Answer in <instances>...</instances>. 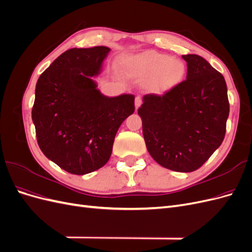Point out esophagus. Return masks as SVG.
Masks as SVG:
<instances>
[{
    "instance_id": "34e87169",
    "label": "esophagus",
    "mask_w": 252,
    "mask_h": 252,
    "mask_svg": "<svg viewBox=\"0 0 252 252\" xmlns=\"http://www.w3.org/2000/svg\"><path fill=\"white\" fill-rule=\"evenodd\" d=\"M141 104H142L141 96H136L135 97V109H138L140 106H141Z\"/></svg>"
}]
</instances>
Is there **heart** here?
Returning a JSON list of instances; mask_svg holds the SVG:
<instances>
[{
	"label": "heart",
	"mask_w": 252,
	"mask_h": 252,
	"mask_svg": "<svg viewBox=\"0 0 252 252\" xmlns=\"http://www.w3.org/2000/svg\"><path fill=\"white\" fill-rule=\"evenodd\" d=\"M124 67L128 75L144 81L145 88L158 94L177 86L186 73V66L182 60L154 50L127 58Z\"/></svg>",
	"instance_id": "obj_1"
}]
</instances>
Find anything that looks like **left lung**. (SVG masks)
<instances>
[{
    "mask_svg": "<svg viewBox=\"0 0 252 252\" xmlns=\"http://www.w3.org/2000/svg\"><path fill=\"white\" fill-rule=\"evenodd\" d=\"M187 62L186 80L163 95L146 94L138 110L147 150L167 169L191 172L222 144L229 116L225 79L196 55Z\"/></svg>",
    "mask_w": 252,
    "mask_h": 252,
    "instance_id": "left-lung-1",
    "label": "left lung"
}]
</instances>
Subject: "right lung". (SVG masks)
<instances>
[{"label":"right lung","instance_id":"1","mask_svg":"<svg viewBox=\"0 0 252 252\" xmlns=\"http://www.w3.org/2000/svg\"><path fill=\"white\" fill-rule=\"evenodd\" d=\"M110 48H72L36 82L32 117L43 154L72 174L100 169L111 156L121 124L134 111V95L102 94L93 77Z\"/></svg>","mask_w":252,"mask_h":252}]
</instances>
